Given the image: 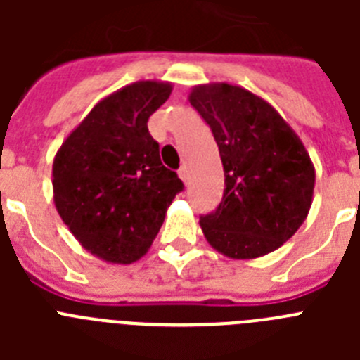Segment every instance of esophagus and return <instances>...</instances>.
Here are the masks:
<instances>
[{"label":"esophagus","mask_w":360,"mask_h":360,"mask_svg":"<svg viewBox=\"0 0 360 360\" xmlns=\"http://www.w3.org/2000/svg\"><path fill=\"white\" fill-rule=\"evenodd\" d=\"M178 176L182 178V182H184V184L189 182V171H187L186 165H182V167L178 169Z\"/></svg>","instance_id":"esophagus-1"}]
</instances>
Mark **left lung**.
Wrapping results in <instances>:
<instances>
[{
	"label": "left lung",
	"mask_w": 360,
	"mask_h": 360,
	"mask_svg": "<svg viewBox=\"0 0 360 360\" xmlns=\"http://www.w3.org/2000/svg\"><path fill=\"white\" fill-rule=\"evenodd\" d=\"M191 106L211 126L224 164V200L200 218L212 249L254 259L290 240L314 200L316 169L274 106L229 82L193 86Z\"/></svg>",
	"instance_id": "1"
}]
</instances>
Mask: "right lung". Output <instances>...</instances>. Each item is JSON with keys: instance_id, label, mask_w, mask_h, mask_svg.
I'll return each instance as SVG.
<instances>
[{"instance_id": "right-lung-1", "label": "right lung", "mask_w": 360, "mask_h": 360, "mask_svg": "<svg viewBox=\"0 0 360 360\" xmlns=\"http://www.w3.org/2000/svg\"><path fill=\"white\" fill-rule=\"evenodd\" d=\"M167 81H136L98 101L57 149L53 203L75 240L98 259L129 265L157 238L184 187L160 162L149 117L169 98Z\"/></svg>"}]
</instances>
